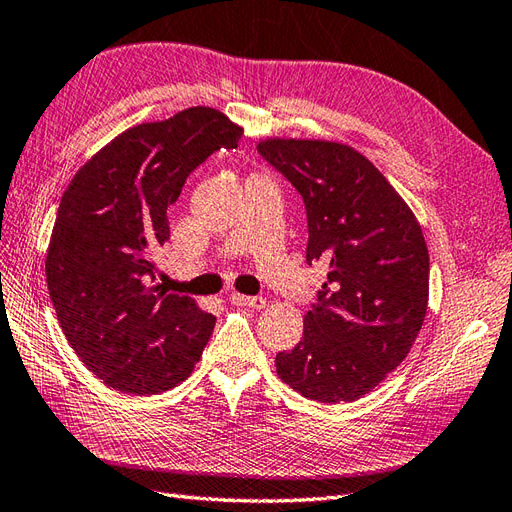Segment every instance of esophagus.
<instances>
[{
  "label": "esophagus",
  "instance_id": "obj_1",
  "mask_svg": "<svg viewBox=\"0 0 512 512\" xmlns=\"http://www.w3.org/2000/svg\"><path fill=\"white\" fill-rule=\"evenodd\" d=\"M229 300H231L233 305H238V307H251V309H264L266 307V300L261 298V296H244V294L233 292L229 296Z\"/></svg>",
  "mask_w": 512,
  "mask_h": 512
}]
</instances>
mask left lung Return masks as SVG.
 <instances>
[{"mask_svg":"<svg viewBox=\"0 0 512 512\" xmlns=\"http://www.w3.org/2000/svg\"><path fill=\"white\" fill-rule=\"evenodd\" d=\"M257 151L303 196L307 261L331 268L300 342L274 359L277 374L309 400H359L406 359L424 324L422 227L381 170L348 144L266 138Z\"/></svg>","mask_w":512,"mask_h":512,"instance_id":"1","label":"left lung"}]
</instances>
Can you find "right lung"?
<instances>
[{
	"instance_id": "1",
	"label": "right lung",
	"mask_w": 512,
	"mask_h": 512,
	"mask_svg": "<svg viewBox=\"0 0 512 512\" xmlns=\"http://www.w3.org/2000/svg\"><path fill=\"white\" fill-rule=\"evenodd\" d=\"M240 136L220 110H181L123 131L62 194L45 259L49 296L75 355L108 387L153 396L199 363L216 318L151 285L155 257L188 175Z\"/></svg>"
}]
</instances>
